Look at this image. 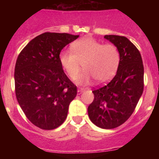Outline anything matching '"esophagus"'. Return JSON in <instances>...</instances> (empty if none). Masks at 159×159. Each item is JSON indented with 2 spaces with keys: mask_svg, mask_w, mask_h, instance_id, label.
<instances>
[{
  "mask_svg": "<svg viewBox=\"0 0 159 159\" xmlns=\"http://www.w3.org/2000/svg\"><path fill=\"white\" fill-rule=\"evenodd\" d=\"M84 91H85V89H84V88H78V90H77V92H78V94H81L83 92H84Z\"/></svg>",
  "mask_w": 159,
  "mask_h": 159,
  "instance_id": "obj_1",
  "label": "esophagus"
}]
</instances>
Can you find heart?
Returning a JSON list of instances; mask_svg holds the SVG:
<instances>
[{"label":"heart","mask_w":159,"mask_h":159,"mask_svg":"<svg viewBox=\"0 0 159 159\" xmlns=\"http://www.w3.org/2000/svg\"><path fill=\"white\" fill-rule=\"evenodd\" d=\"M71 52L60 54V62L68 77L75 80L82 68L85 71L77 83L87 84L92 78L97 83L107 82L117 72L120 64V53L115 44L105 43L92 37L82 38L71 46Z\"/></svg>","instance_id":"heart-1"}]
</instances>
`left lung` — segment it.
I'll list each match as a JSON object with an SVG mask.
<instances>
[{
  "label": "left lung",
  "mask_w": 159,
  "mask_h": 159,
  "mask_svg": "<svg viewBox=\"0 0 159 159\" xmlns=\"http://www.w3.org/2000/svg\"><path fill=\"white\" fill-rule=\"evenodd\" d=\"M104 38L118 48L120 64L110 82L94 89V100L88 111L97 127L113 129L134 112L144 88V67L139 51L127 37L106 35Z\"/></svg>",
  "instance_id": "left-lung-1"
}]
</instances>
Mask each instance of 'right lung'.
Masks as SVG:
<instances>
[{"instance_id": "1", "label": "right lung", "mask_w": 159, "mask_h": 159, "mask_svg": "<svg viewBox=\"0 0 159 159\" xmlns=\"http://www.w3.org/2000/svg\"><path fill=\"white\" fill-rule=\"evenodd\" d=\"M79 36L44 32L20 52L15 66V92L26 117L36 127L53 130L66 119L77 88L64 73L60 52Z\"/></svg>"}]
</instances>
